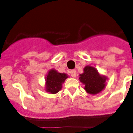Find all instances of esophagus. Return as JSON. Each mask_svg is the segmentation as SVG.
I'll return each instance as SVG.
<instances>
[{
  "label": "esophagus",
  "instance_id": "34e87169",
  "mask_svg": "<svg viewBox=\"0 0 133 133\" xmlns=\"http://www.w3.org/2000/svg\"><path fill=\"white\" fill-rule=\"evenodd\" d=\"M70 75L72 76V77L75 78L76 76V71L75 70H72L70 71Z\"/></svg>",
  "mask_w": 133,
  "mask_h": 133
}]
</instances>
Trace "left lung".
Wrapping results in <instances>:
<instances>
[{
  "label": "left lung",
  "instance_id": "1",
  "mask_svg": "<svg viewBox=\"0 0 133 133\" xmlns=\"http://www.w3.org/2000/svg\"><path fill=\"white\" fill-rule=\"evenodd\" d=\"M84 72L79 75L80 81L85 85V91L89 94H97L105 87L106 76H101L94 67H85Z\"/></svg>",
  "mask_w": 133,
  "mask_h": 133
}]
</instances>
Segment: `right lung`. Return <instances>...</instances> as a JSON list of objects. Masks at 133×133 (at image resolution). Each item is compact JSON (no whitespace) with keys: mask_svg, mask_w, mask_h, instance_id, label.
Listing matches in <instances>:
<instances>
[{"mask_svg":"<svg viewBox=\"0 0 133 133\" xmlns=\"http://www.w3.org/2000/svg\"><path fill=\"white\" fill-rule=\"evenodd\" d=\"M68 77L65 73H59L55 70H50L46 77V91L55 94L62 88V84Z\"/></svg>","mask_w":133,"mask_h":133,"instance_id":"add662e5","label":"right lung"}]
</instances>
